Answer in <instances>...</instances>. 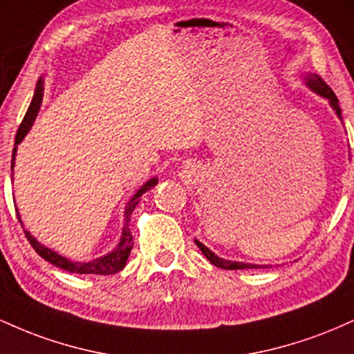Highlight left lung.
<instances>
[{"instance_id":"1","label":"left lung","mask_w":354,"mask_h":354,"mask_svg":"<svg viewBox=\"0 0 354 354\" xmlns=\"http://www.w3.org/2000/svg\"><path fill=\"white\" fill-rule=\"evenodd\" d=\"M306 84L313 89V91H316V93H318V95L323 96V98L330 100L333 109H335L336 115H338V116L341 118V108H339L338 98H336V95H335V93H333V89H331L330 86H328L326 83H324L323 78H319L318 75H310V76H308V78H306ZM196 245H198V248H200V250H201V253L205 254L206 258L209 259L211 265L221 268V270H248V268H259L258 265H250V263L226 261V259L218 258L216 254L211 253L208 248L203 245V243L198 241V239H196Z\"/></svg>"}]
</instances>
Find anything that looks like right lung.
<instances>
[{
    "label": "right lung",
    "instance_id": "obj_1",
    "mask_svg": "<svg viewBox=\"0 0 354 354\" xmlns=\"http://www.w3.org/2000/svg\"><path fill=\"white\" fill-rule=\"evenodd\" d=\"M41 100H43V80H39L38 84H36V91H35L33 101H31L30 108H28L26 115H24L21 124H19L18 133H16L15 145L21 143L23 138L26 136L28 131H30L31 124H33L35 118L39 111V106H41ZM15 156H16V146L13 149V160H11V168L15 166ZM156 183H158L156 178H153V180L145 183V185L136 191L135 196L131 198V201H129L128 206H126L124 228H123V236H121L120 245L116 246L115 251H111L109 254L103 256V258L93 259V261H88V263L70 261V259L63 258L61 254L55 253V251H51V250H48L46 246L41 245V243L36 241V239L31 236V234L28 233L26 230H24V234H26V239L30 241V245L33 246V250L36 251V253L41 256V258L46 259V261H50L51 265L61 268V270L70 271V273H80V274H115L126 266V259H128L129 253H131L133 236H131V231H129L128 223H129V219H131L133 209H135L138 203H140V196H143V193H146L148 189H151L153 186L156 185ZM16 211H18V209H16ZM18 219H19V223H21V218L18 216ZM21 226H23V223H21Z\"/></svg>",
    "mask_w": 354,
    "mask_h": 354
}]
</instances>
